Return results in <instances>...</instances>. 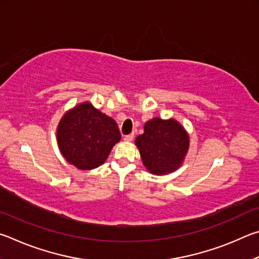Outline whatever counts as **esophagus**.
<instances>
[{
	"mask_svg": "<svg viewBox=\"0 0 259 259\" xmlns=\"http://www.w3.org/2000/svg\"><path fill=\"white\" fill-rule=\"evenodd\" d=\"M133 138H134V134L131 133L128 135H126V137L124 138V140H125L126 142H131V141H133Z\"/></svg>",
	"mask_w": 259,
	"mask_h": 259,
	"instance_id": "1",
	"label": "esophagus"
}]
</instances>
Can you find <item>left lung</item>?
I'll list each match as a JSON object with an SVG mask.
<instances>
[{
  "instance_id": "obj_1",
  "label": "left lung",
  "mask_w": 259,
  "mask_h": 259,
  "mask_svg": "<svg viewBox=\"0 0 259 259\" xmlns=\"http://www.w3.org/2000/svg\"><path fill=\"white\" fill-rule=\"evenodd\" d=\"M189 135L178 120L153 118L144 125V133L135 144L143 165L152 174L171 173L182 165L189 149Z\"/></svg>"
}]
</instances>
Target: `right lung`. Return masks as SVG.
Segmentation results:
<instances>
[{
  "label": "right lung",
  "mask_w": 259,
  "mask_h": 259,
  "mask_svg": "<svg viewBox=\"0 0 259 259\" xmlns=\"http://www.w3.org/2000/svg\"><path fill=\"white\" fill-rule=\"evenodd\" d=\"M120 138L116 121L90 102L67 111L57 128V141L62 156L69 164L83 170L101 166Z\"/></svg>",
  "instance_id": "1"
}]
</instances>
